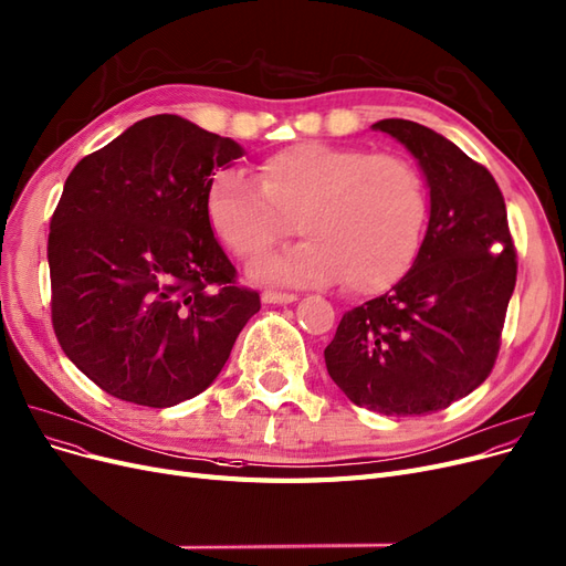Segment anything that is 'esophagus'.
<instances>
[{"mask_svg": "<svg viewBox=\"0 0 566 566\" xmlns=\"http://www.w3.org/2000/svg\"><path fill=\"white\" fill-rule=\"evenodd\" d=\"M262 302H264V304H292V302H297V295H292V292L264 290V292H262Z\"/></svg>", "mask_w": 566, "mask_h": 566, "instance_id": "1", "label": "esophagus"}]
</instances>
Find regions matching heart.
<instances>
[{
	"label": "heart",
	"mask_w": 566,
	"mask_h": 566,
	"mask_svg": "<svg viewBox=\"0 0 566 566\" xmlns=\"http://www.w3.org/2000/svg\"><path fill=\"white\" fill-rule=\"evenodd\" d=\"M428 216L412 161L363 147L297 143L269 154L258 178L224 170L208 189V220L237 258H252L295 229L306 239L258 258L250 276L308 285L344 276L377 295L415 264Z\"/></svg>",
	"instance_id": "obj_1"
}]
</instances>
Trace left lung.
<instances>
[{"label": "left lung", "instance_id": "obj_1", "mask_svg": "<svg viewBox=\"0 0 566 566\" xmlns=\"http://www.w3.org/2000/svg\"><path fill=\"white\" fill-rule=\"evenodd\" d=\"M417 159L431 197L412 269L344 314L325 365L346 398L386 417L450 407L490 377L511 295L515 245L492 172L407 119L373 126Z\"/></svg>", "mask_w": 566, "mask_h": 566}]
</instances>
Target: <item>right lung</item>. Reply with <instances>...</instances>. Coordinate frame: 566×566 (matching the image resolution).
Here are the masks:
<instances>
[{
	"label": "right lung",
	"mask_w": 566,
	"mask_h": 566,
	"mask_svg": "<svg viewBox=\"0 0 566 566\" xmlns=\"http://www.w3.org/2000/svg\"><path fill=\"white\" fill-rule=\"evenodd\" d=\"M243 147L178 114L126 128L67 175L51 218V318L105 394L172 407L216 381L260 311L208 220L218 168Z\"/></svg>",
	"instance_id": "1"
}]
</instances>
